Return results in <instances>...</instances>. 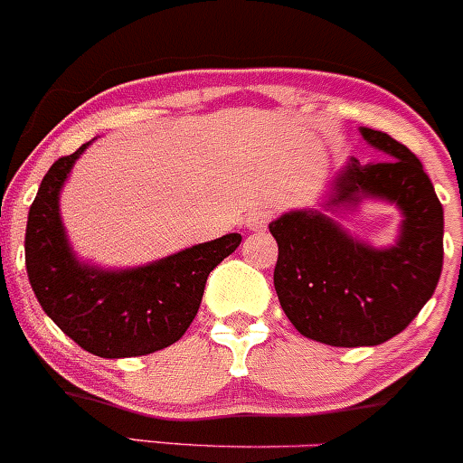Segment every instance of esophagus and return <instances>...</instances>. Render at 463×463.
Instances as JSON below:
<instances>
[{"label":"esophagus","instance_id":"1","mask_svg":"<svg viewBox=\"0 0 463 463\" xmlns=\"http://www.w3.org/2000/svg\"><path fill=\"white\" fill-rule=\"evenodd\" d=\"M269 222H271V213H269V210H253V213L246 217V228L253 232H262L267 231Z\"/></svg>","mask_w":463,"mask_h":463}]
</instances>
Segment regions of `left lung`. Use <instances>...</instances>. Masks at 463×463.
Listing matches in <instances>:
<instances>
[{
    "label": "left lung",
    "instance_id": "left-lung-1",
    "mask_svg": "<svg viewBox=\"0 0 463 463\" xmlns=\"http://www.w3.org/2000/svg\"><path fill=\"white\" fill-rule=\"evenodd\" d=\"M378 163L351 158L332 178L321 210H289L269 223L278 241L273 287L303 336L341 348L378 345L405 330L437 289L443 267V208L420 160L373 128H360ZM384 200L403 222L392 247H371L326 212Z\"/></svg>",
    "mask_w": 463,
    "mask_h": 463
}]
</instances>
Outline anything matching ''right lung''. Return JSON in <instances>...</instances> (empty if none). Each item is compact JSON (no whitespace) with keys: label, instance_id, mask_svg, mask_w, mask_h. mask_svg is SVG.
<instances>
[{"label":"right lung","instance_id":"1","mask_svg":"<svg viewBox=\"0 0 463 463\" xmlns=\"http://www.w3.org/2000/svg\"><path fill=\"white\" fill-rule=\"evenodd\" d=\"M92 142L44 174L26 222V273L44 314L83 351L106 360L140 357L176 344L199 312L210 271L240 246V232L156 262L103 269L83 262L67 240L61 190Z\"/></svg>","mask_w":463,"mask_h":463}]
</instances>
